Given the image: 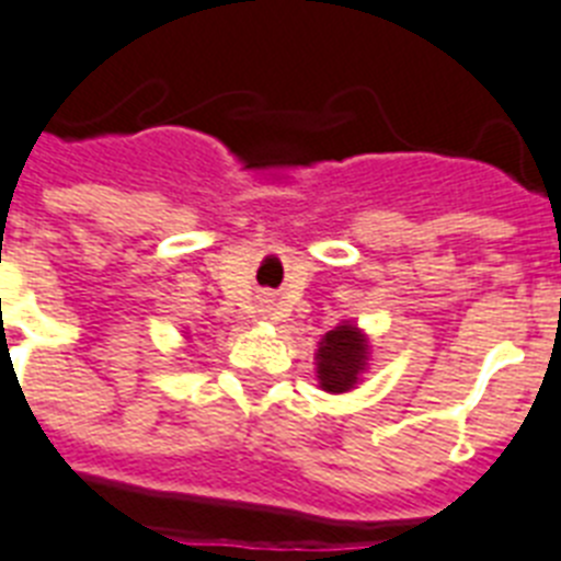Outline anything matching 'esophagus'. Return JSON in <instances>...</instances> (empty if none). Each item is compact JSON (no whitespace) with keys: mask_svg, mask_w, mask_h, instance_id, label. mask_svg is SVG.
Returning <instances> with one entry per match:
<instances>
[{"mask_svg":"<svg viewBox=\"0 0 561 561\" xmlns=\"http://www.w3.org/2000/svg\"><path fill=\"white\" fill-rule=\"evenodd\" d=\"M271 310H273V308H271ZM271 317H276V313H271Z\"/></svg>","mask_w":561,"mask_h":561,"instance_id":"1","label":"esophagus"}]
</instances>
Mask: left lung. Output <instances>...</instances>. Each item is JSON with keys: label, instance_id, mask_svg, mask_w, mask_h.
I'll return each instance as SVG.
<instances>
[{"label": "left lung", "instance_id": "obj_1", "mask_svg": "<svg viewBox=\"0 0 561 561\" xmlns=\"http://www.w3.org/2000/svg\"><path fill=\"white\" fill-rule=\"evenodd\" d=\"M319 388L324 393H347L362 382L370 365V339L359 324L339 322L328 331L313 353Z\"/></svg>", "mask_w": 561, "mask_h": 561}]
</instances>
